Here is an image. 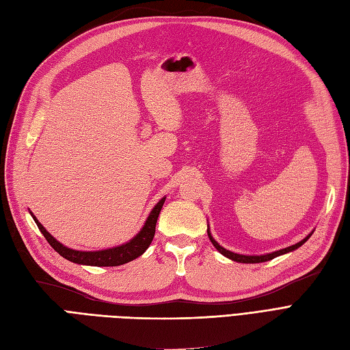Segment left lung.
I'll return each mask as SVG.
<instances>
[{
	"label": "left lung",
	"instance_id": "8db88e82",
	"mask_svg": "<svg viewBox=\"0 0 350 350\" xmlns=\"http://www.w3.org/2000/svg\"><path fill=\"white\" fill-rule=\"evenodd\" d=\"M207 234H208V238H210L211 243H213L215 248H216V250H217L220 254H224L225 257L230 258L232 261H237V262H247V264H251V262H264V261H269V260L276 258V257H279V256H283V254H286V252L295 251L296 248H299V247L302 245V243H305L306 241H308V239H310V237L312 235V234H310L308 237L304 238L301 242L295 243V245H291V247H288V248H283V250L274 251V252H270V254H264V256H243V254H237V252H232V251H229V250H225L224 247H220L219 243H217V242L213 239V237H211V234H210V230H208V229H207Z\"/></svg>",
	"mask_w": 350,
	"mask_h": 350
}]
</instances>
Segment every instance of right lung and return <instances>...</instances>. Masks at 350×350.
<instances>
[{
    "label": "right lung",
    "instance_id": "obj_1",
    "mask_svg": "<svg viewBox=\"0 0 350 350\" xmlns=\"http://www.w3.org/2000/svg\"><path fill=\"white\" fill-rule=\"evenodd\" d=\"M165 198L166 197L159 200V203L153 207L149 217H147L144 226L131 241L122 243V245L108 248V250H100V251H77V250L67 248L66 245H62L61 242H58L44 226L39 224V220L33 215H31V211H30V215L36 221V225L42 234H44L45 239L49 242V245L54 248L61 257H64L72 262L84 264V266L115 267V266H121V264L135 260L137 257H140L147 248H149V245L153 241V237H154L156 221H157L159 213H161V210H162V206L165 203Z\"/></svg>",
    "mask_w": 350,
    "mask_h": 350
}]
</instances>
